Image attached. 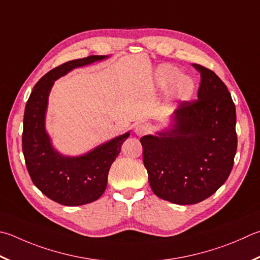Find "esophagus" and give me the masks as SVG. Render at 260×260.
Listing matches in <instances>:
<instances>
[{"mask_svg": "<svg viewBox=\"0 0 260 260\" xmlns=\"http://www.w3.org/2000/svg\"><path fill=\"white\" fill-rule=\"evenodd\" d=\"M135 134L138 136H143L145 134H148L150 132V127L148 124H139L135 126Z\"/></svg>", "mask_w": 260, "mask_h": 260, "instance_id": "esophagus-1", "label": "esophagus"}]
</instances>
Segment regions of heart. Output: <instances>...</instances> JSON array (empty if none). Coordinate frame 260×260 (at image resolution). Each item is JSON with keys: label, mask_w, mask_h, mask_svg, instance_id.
Segmentation results:
<instances>
[{"label": "heart", "mask_w": 260, "mask_h": 260, "mask_svg": "<svg viewBox=\"0 0 260 260\" xmlns=\"http://www.w3.org/2000/svg\"><path fill=\"white\" fill-rule=\"evenodd\" d=\"M155 82L162 89L171 87L172 96L181 102L191 100L197 89L196 79L190 75H179V69L172 64L160 66L155 73Z\"/></svg>", "instance_id": "heart-1"}]
</instances>
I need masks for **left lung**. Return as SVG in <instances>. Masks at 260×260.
Here are the masks:
<instances>
[{"label":"left lung","instance_id":"obj_1","mask_svg":"<svg viewBox=\"0 0 260 260\" xmlns=\"http://www.w3.org/2000/svg\"><path fill=\"white\" fill-rule=\"evenodd\" d=\"M200 73L198 100L182 102L168 126L141 138L153 193L176 205H194L214 194L232 171L237 114L226 85L211 70Z\"/></svg>","mask_w":260,"mask_h":260}]
</instances>
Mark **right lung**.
Segmentation results:
<instances>
[{"label":"right lung","instance_id":"right-lung-1","mask_svg":"<svg viewBox=\"0 0 260 260\" xmlns=\"http://www.w3.org/2000/svg\"><path fill=\"white\" fill-rule=\"evenodd\" d=\"M108 55H89L52 69L32 88L23 115L22 152L32 183L51 200L63 206H82L105 192L108 174L129 132L95 146L81 155L56 150L45 128L49 95L54 82L72 70L102 61Z\"/></svg>","mask_w":260,"mask_h":260}]
</instances>
